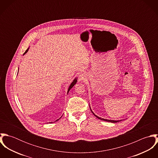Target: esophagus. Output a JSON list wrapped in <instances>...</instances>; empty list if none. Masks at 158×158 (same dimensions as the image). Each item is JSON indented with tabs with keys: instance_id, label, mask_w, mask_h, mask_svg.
Segmentation results:
<instances>
[{
	"instance_id": "obj_1",
	"label": "esophagus",
	"mask_w": 158,
	"mask_h": 158,
	"mask_svg": "<svg viewBox=\"0 0 158 158\" xmlns=\"http://www.w3.org/2000/svg\"><path fill=\"white\" fill-rule=\"evenodd\" d=\"M87 78V76H86V74L85 73H81V75H79V81H81V82H83L85 81Z\"/></svg>"
}]
</instances>
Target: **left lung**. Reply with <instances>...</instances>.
Returning a JSON list of instances; mask_svg holds the SVG:
<instances>
[{
  "mask_svg": "<svg viewBox=\"0 0 158 158\" xmlns=\"http://www.w3.org/2000/svg\"><path fill=\"white\" fill-rule=\"evenodd\" d=\"M89 107H90V105H89ZM90 111H91V112L92 113V114L97 117V118H98V119H100V120H104V121H106V122H112V123H116V122H120V121H122V120H108V119H105V118H101V117H98L97 115H96L94 113L92 112V111L91 110V108H90Z\"/></svg>",
  "mask_w": 158,
  "mask_h": 158,
  "instance_id": "8db88e82",
  "label": "left lung"
}]
</instances>
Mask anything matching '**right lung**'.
<instances>
[{"mask_svg":"<svg viewBox=\"0 0 158 158\" xmlns=\"http://www.w3.org/2000/svg\"><path fill=\"white\" fill-rule=\"evenodd\" d=\"M28 49H29V47H28V48L26 50V51L24 52V53L23 54V55H25V53H26L28 52ZM77 78H75V79L73 80V81L72 82V83L70 84V86H69V89H68V92H69V91L70 90V89H72V87H73V86H74V85H75L77 83ZM61 117H60V118H61ZM60 118H59V119H60ZM59 119L56 120V121H58Z\"/></svg>","mask_w":158,"mask_h":158,"instance_id":"add662e5","label":"right lung"}]
</instances>
